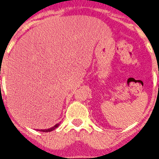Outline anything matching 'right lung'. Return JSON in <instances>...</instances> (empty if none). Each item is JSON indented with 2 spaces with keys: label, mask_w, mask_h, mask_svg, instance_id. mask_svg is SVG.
Masks as SVG:
<instances>
[{
  "label": "right lung",
  "mask_w": 159,
  "mask_h": 159,
  "mask_svg": "<svg viewBox=\"0 0 159 159\" xmlns=\"http://www.w3.org/2000/svg\"><path fill=\"white\" fill-rule=\"evenodd\" d=\"M58 125H59V124H57V125H55L54 126H53L52 128L48 129H40V131H42V132H50V131L54 130L55 129L57 128V127H58Z\"/></svg>",
  "instance_id": "right-lung-1"
}]
</instances>
